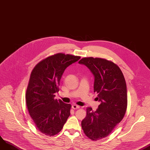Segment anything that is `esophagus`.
<instances>
[{"label": "esophagus", "instance_id": "esophagus-1", "mask_svg": "<svg viewBox=\"0 0 150 150\" xmlns=\"http://www.w3.org/2000/svg\"><path fill=\"white\" fill-rule=\"evenodd\" d=\"M72 108H73V109H79L80 107H79V105H77L74 104V105H72Z\"/></svg>", "mask_w": 150, "mask_h": 150}]
</instances>
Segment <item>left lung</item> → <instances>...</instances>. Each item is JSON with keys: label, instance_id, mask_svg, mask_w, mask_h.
<instances>
[{"label": "left lung", "instance_id": "8db88e82", "mask_svg": "<svg viewBox=\"0 0 150 150\" xmlns=\"http://www.w3.org/2000/svg\"><path fill=\"white\" fill-rule=\"evenodd\" d=\"M79 63L93 74L94 92L101 103L96 111L87 108V115L81 123L87 137L96 141L108 136L123 118L127 105L126 83L122 70L110 60L91 57Z\"/></svg>", "mask_w": 150, "mask_h": 150}]
</instances>
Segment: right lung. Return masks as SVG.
Returning a JSON list of instances; mask_svg holds the SVG:
<instances>
[{"instance_id":"right-lung-1","label":"right lung","mask_w":150,"mask_h":150,"mask_svg":"<svg viewBox=\"0 0 150 150\" xmlns=\"http://www.w3.org/2000/svg\"><path fill=\"white\" fill-rule=\"evenodd\" d=\"M80 56L57 53L40 62L30 74L25 93L27 109L41 133L53 136L60 132L70 115V104L55 99L65 69Z\"/></svg>"}]
</instances>
